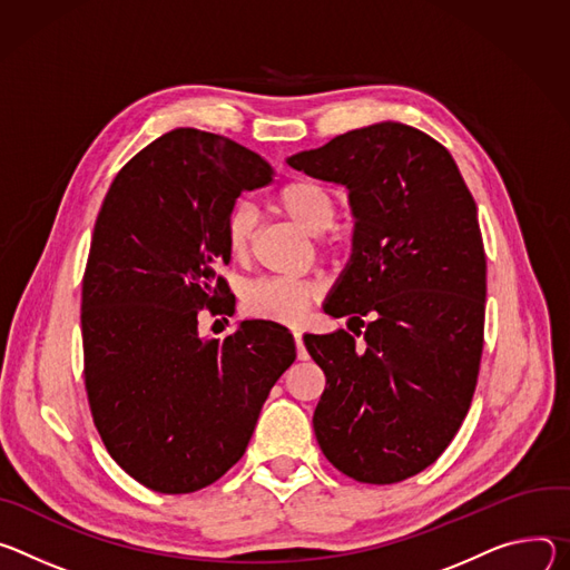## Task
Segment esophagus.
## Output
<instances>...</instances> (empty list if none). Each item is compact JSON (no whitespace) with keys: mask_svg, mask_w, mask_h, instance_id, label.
<instances>
[{"mask_svg":"<svg viewBox=\"0 0 570 570\" xmlns=\"http://www.w3.org/2000/svg\"><path fill=\"white\" fill-rule=\"evenodd\" d=\"M294 344H296V351H298V360H307V353H305V346H303V335H301V331H294Z\"/></svg>","mask_w":570,"mask_h":570,"instance_id":"34e87169","label":"esophagus"}]
</instances>
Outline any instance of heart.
<instances>
[{"instance_id": "obj_1", "label": "heart", "mask_w": 570, "mask_h": 570, "mask_svg": "<svg viewBox=\"0 0 570 570\" xmlns=\"http://www.w3.org/2000/svg\"><path fill=\"white\" fill-rule=\"evenodd\" d=\"M278 208L312 235L328 230L335 222V199L320 183L296 178L276 193ZM256 235V213L235 206L226 222V244L235 263H244ZM322 283L312 278H267L248 285L244 292L246 309L258 320L296 324L312 303L322 296Z\"/></svg>"}]
</instances>
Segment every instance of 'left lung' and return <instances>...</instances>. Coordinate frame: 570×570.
<instances>
[{
	"mask_svg": "<svg viewBox=\"0 0 570 570\" xmlns=\"http://www.w3.org/2000/svg\"><path fill=\"white\" fill-rule=\"evenodd\" d=\"M287 163L348 189L353 256L324 309L371 317L362 344L346 331L303 337L326 373L314 434L344 475L401 482L449 449L475 392L487 298L475 202L449 149L401 121Z\"/></svg>",
	"mask_w": 570,
	"mask_h": 570,
	"instance_id": "8db88e82",
	"label": "left lung"
}]
</instances>
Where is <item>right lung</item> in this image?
<instances>
[{
    "label": "right lung",
    "instance_id": "add662e5",
    "mask_svg": "<svg viewBox=\"0 0 570 570\" xmlns=\"http://www.w3.org/2000/svg\"><path fill=\"white\" fill-rule=\"evenodd\" d=\"M272 176L224 136L174 129L119 169L101 204L81 294L86 392L106 451L151 491L219 480L296 357L272 322L199 335L202 309L228 294V215Z\"/></svg>",
    "mask_w": 570,
    "mask_h": 570
}]
</instances>
